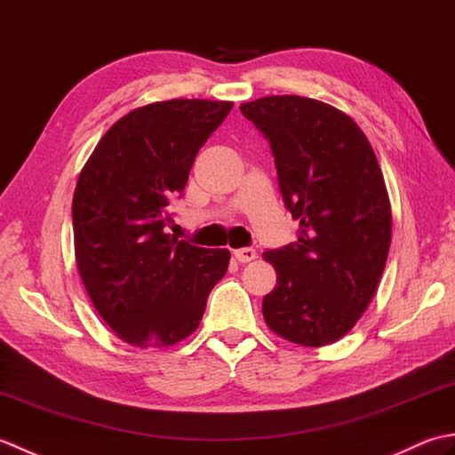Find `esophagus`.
<instances>
[{
    "instance_id": "esophagus-1",
    "label": "esophagus",
    "mask_w": 455,
    "mask_h": 455,
    "mask_svg": "<svg viewBox=\"0 0 455 455\" xmlns=\"http://www.w3.org/2000/svg\"><path fill=\"white\" fill-rule=\"evenodd\" d=\"M235 258L238 259V262H243V264H246V262H252V259H256L258 258V252L254 248H238V250H235Z\"/></svg>"
}]
</instances>
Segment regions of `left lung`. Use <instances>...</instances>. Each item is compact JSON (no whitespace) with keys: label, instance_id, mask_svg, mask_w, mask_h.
<instances>
[{"label":"left lung","instance_id":"1","mask_svg":"<svg viewBox=\"0 0 455 455\" xmlns=\"http://www.w3.org/2000/svg\"><path fill=\"white\" fill-rule=\"evenodd\" d=\"M275 158L297 240L264 252L277 283L267 326L301 346H326L354 328L379 283L391 246L387 188L370 140L336 108L299 95L240 105Z\"/></svg>","mask_w":455,"mask_h":455}]
</instances>
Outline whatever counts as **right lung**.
<instances>
[{"instance_id":"1","label":"right lung","mask_w":455,"mask_h":455,"mask_svg":"<svg viewBox=\"0 0 455 455\" xmlns=\"http://www.w3.org/2000/svg\"><path fill=\"white\" fill-rule=\"evenodd\" d=\"M233 101L170 100L124 115L103 134L72 201L76 264L93 307L139 347L181 342L201 323L230 252L166 233L199 148Z\"/></svg>"}]
</instances>
